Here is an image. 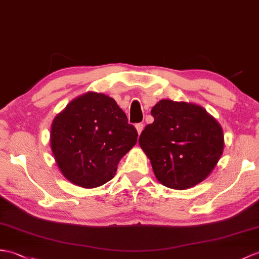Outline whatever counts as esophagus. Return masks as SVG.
Listing matches in <instances>:
<instances>
[{
    "label": "esophagus",
    "instance_id": "obj_1",
    "mask_svg": "<svg viewBox=\"0 0 259 259\" xmlns=\"http://www.w3.org/2000/svg\"><path fill=\"white\" fill-rule=\"evenodd\" d=\"M143 127H144V124H143L142 122L136 124V129H137V131H138V134H139V135L141 134L142 130H143Z\"/></svg>",
    "mask_w": 259,
    "mask_h": 259
}]
</instances>
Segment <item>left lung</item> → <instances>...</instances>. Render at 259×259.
Wrapping results in <instances>:
<instances>
[{
    "instance_id": "8db88e82",
    "label": "left lung",
    "mask_w": 259,
    "mask_h": 259,
    "mask_svg": "<svg viewBox=\"0 0 259 259\" xmlns=\"http://www.w3.org/2000/svg\"><path fill=\"white\" fill-rule=\"evenodd\" d=\"M139 137V144L159 181L176 190L192 188L205 180L224 148L220 123L202 107L161 100Z\"/></svg>"
}]
</instances>
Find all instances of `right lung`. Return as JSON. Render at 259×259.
<instances>
[{
    "mask_svg": "<svg viewBox=\"0 0 259 259\" xmlns=\"http://www.w3.org/2000/svg\"><path fill=\"white\" fill-rule=\"evenodd\" d=\"M137 138L136 128L115 100L87 93L70 101L54 119L51 147L64 177L92 189L115 177L120 159Z\"/></svg>",
    "mask_w": 259,
    "mask_h": 259,
    "instance_id": "right-lung-1",
    "label": "right lung"
}]
</instances>
